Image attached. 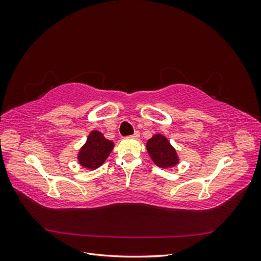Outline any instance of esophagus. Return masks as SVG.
<instances>
[{"mask_svg": "<svg viewBox=\"0 0 261 261\" xmlns=\"http://www.w3.org/2000/svg\"><path fill=\"white\" fill-rule=\"evenodd\" d=\"M139 136H140V134H139V132H138V130H136V132L134 133L133 135H132V137H134V138H138Z\"/></svg>", "mask_w": 261, "mask_h": 261, "instance_id": "34e87169", "label": "esophagus"}]
</instances>
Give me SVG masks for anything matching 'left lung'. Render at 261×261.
Returning a JSON list of instances; mask_svg holds the SVG:
<instances>
[{
  "instance_id": "obj_1",
  "label": "left lung",
  "mask_w": 261,
  "mask_h": 261,
  "mask_svg": "<svg viewBox=\"0 0 261 261\" xmlns=\"http://www.w3.org/2000/svg\"><path fill=\"white\" fill-rule=\"evenodd\" d=\"M147 150L152 161L160 168H170L176 165L178 162L175 149L162 135H154L151 139H149Z\"/></svg>"
}]
</instances>
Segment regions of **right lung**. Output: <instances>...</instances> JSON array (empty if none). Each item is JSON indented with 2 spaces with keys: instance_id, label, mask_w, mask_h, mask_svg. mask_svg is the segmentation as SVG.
<instances>
[{
  "instance_id": "add662e5",
  "label": "right lung",
  "mask_w": 261,
  "mask_h": 261,
  "mask_svg": "<svg viewBox=\"0 0 261 261\" xmlns=\"http://www.w3.org/2000/svg\"><path fill=\"white\" fill-rule=\"evenodd\" d=\"M112 149V141L106 139L101 133L93 130L90 133L86 145L78 154V159L83 167L96 169L105 162Z\"/></svg>"
}]
</instances>
